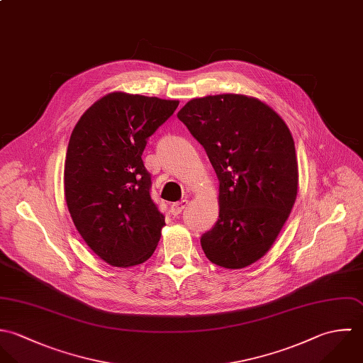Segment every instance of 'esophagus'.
<instances>
[{
	"label": "esophagus",
	"mask_w": 363,
	"mask_h": 363,
	"mask_svg": "<svg viewBox=\"0 0 363 363\" xmlns=\"http://www.w3.org/2000/svg\"><path fill=\"white\" fill-rule=\"evenodd\" d=\"M186 205H188V201H186V199H182V201H179V202L172 203L169 211H171V213H172L174 216H178V215L186 208Z\"/></svg>",
	"instance_id": "esophagus-1"
}]
</instances>
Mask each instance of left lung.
<instances>
[{"instance_id": "left-lung-1", "label": "left lung", "mask_w": 363, "mask_h": 363, "mask_svg": "<svg viewBox=\"0 0 363 363\" xmlns=\"http://www.w3.org/2000/svg\"><path fill=\"white\" fill-rule=\"evenodd\" d=\"M177 116L218 175V218L202 235V248L218 267L245 268L272 247L296 201L289 128L267 104L238 94L195 98Z\"/></svg>"}]
</instances>
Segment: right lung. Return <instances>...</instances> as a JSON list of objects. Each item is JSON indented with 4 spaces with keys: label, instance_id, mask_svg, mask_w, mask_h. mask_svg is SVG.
I'll use <instances>...</instances> for the list:
<instances>
[{
    "label": "right lung",
    "instance_id": "right-lung-1",
    "mask_svg": "<svg viewBox=\"0 0 363 363\" xmlns=\"http://www.w3.org/2000/svg\"><path fill=\"white\" fill-rule=\"evenodd\" d=\"M178 104L112 92L74 128L65 164L67 208L86 245L112 267L143 264L160 241L165 221L150 196L142 154Z\"/></svg>",
    "mask_w": 363,
    "mask_h": 363
}]
</instances>
